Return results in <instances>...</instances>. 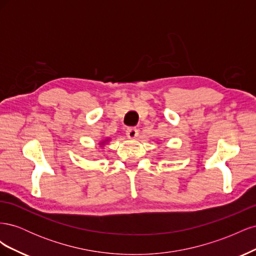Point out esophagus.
Segmentation results:
<instances>
[{"instance_id": "esophagus-1", "label": "esophagus", "mask_w": 256, "mask_h": 256, "mask_svg": "<svg viewBox=\"0 0 256 256\" xmlns=\"http://www.w3.org/2000/svg\"><path fill=\"white\" fill-rule=\"evenodd\" d=\"M138 131L136 127H129L126 131V136L129 138H136L138 136Z\"/></svg>"}]
</instances>
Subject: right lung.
<instances>
[{
    "label": "right lung",
    "mask_w": 256,
    "mask_h": 256,
    "mask_svg": "<svg viewBox=\"0 0 256 256\" xmlns=\"http://www.w3.org/2000/svg\"><path fill=\"white\" fill-rule=\"evenodd\" d=\"M102 143H104V142H102Z\"/></svg>",
    "instance_id": "1"
}]
</instances>
